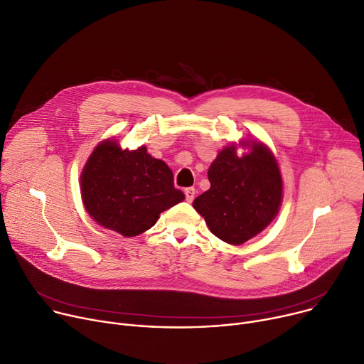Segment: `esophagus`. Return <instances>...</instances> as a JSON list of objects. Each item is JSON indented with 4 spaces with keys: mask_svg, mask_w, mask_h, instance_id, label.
<instances>
[{
    "mask_svg": "<svg viewBox=\"0 0 364 364\" xmlns=\"http://www.w3.org/2000/svg\"><path fill=\"white\" fill-rule=\"evenodd\" d=\"M184 194H186V200H187L188 203H191V202L194 200V196H196V190H194V187H188V188H186V190H184Z\"/></svg>",
    "mask_w": 364,
    "mask_h": 364,
    "instance_id": "1",
    "label": "esophagus"
}]
</instances>
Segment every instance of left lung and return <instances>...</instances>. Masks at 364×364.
I'll list each match as a JSON object with an SVG mask.
<instances>
[{
    "mask_svg": "<svg viewBox=\"0 0 364 364\" xmlns=\"http://www.w3.org/2000/svg\"><path fill=\"white\" fill-rule=\"evenodd\" d=\"M246 149L242 156L236 151ZM210 188L196 197L200 213L219 240L241 245L257 237L277 216L283 202V178L272 149L258 139H241L219 151L210 164Z\"/></svg>",
    "mask_w": 364,
    "mask_h": 364,
    "instance_id": "1",
    "label": "left lung"
}]
</instances>
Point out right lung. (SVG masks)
Wrapping results in <instances>:
<instances>
[{
	"instance_id": "add662e5",
	"label": "right lung",
	"mask_w": 364,
	"mask_h": 364,
	"mask_svg": "<svg viewBox=\"0 0 364 364\" xmlns=\"http://www.w3.org/2000/svg\"><path fill=\"white\" fill-rule=\"evenodd\" d=\"M87 213L100 226L132 238L152 228L159 215L184 200L174 176L146 146L123 149L114 138L98 144L80 178Z\"/></svg>"
}]
</instances>
